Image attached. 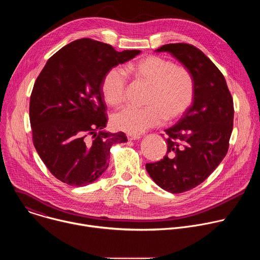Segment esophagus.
I'll return each mask as SVG.
<instances>
[{
    "mask_svg": "<svg viewBox=\"0 0 260 260\" xmlns=\"http://www.w3.org/2000/svg\"><path fill=\"white\" fill-rule=\"evenodd\" d=\"M139 139H140V136H138V135H131V134L127 135L128 141H134V140H139Z\"/></svg>",
    "mask_w": 260,
    "mask_h": 260,
    "instance_id": "obj_1",
    "label": "esophagus"
}]
</instances>
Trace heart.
Here are the masks:
<instances>
[{"label":"heart","mask_w":260,"mask_h":260,"mask_svg":"<svg viewBox=\"0 0 260 260\" xmlns=\"http://www.w3.org/2000/svg\"><path fill=\"white\" fill-rule=\"evenodd\" d=\"M127 75L149 87L144 109L126 108L111 119L114 128L140 135L149 128L179 119L187 112L196 95L194 79L190 71L172 60L147 55L127 63L123 71L110 69L102 79L101 91L105 102L112 107L123 104L127 88Z\"/></svg>","instance_id":"obj_1"}]
</instances>
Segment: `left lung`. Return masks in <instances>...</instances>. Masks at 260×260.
<instances>
[{
	"label": "left lung",
	"mask_w": 260,
	"mask_h": 260,
	"mask_svg": "<svg viewBox=\"0 0 260 260\" xmlns=\"http://www.w3.org/2000/svg\"><path fill=\"white\" fill-rule=\"evenodd\" d=\"M155 51L170 52L194 79L192 105L178 123L165 131L167 155L146 164L159 187L182 193L203 183L225 157L234 126V101L224 76L196 46L167 44Z\"/></svg>",
	"instance_id": "left-lung-1"
}]
</instances>
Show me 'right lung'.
I'll return each mask as SVG.
<instances>
[{
  "label": "right lung",
  "mask_w": 260,
  "mask_h": 260,
  "mask_svg": "<svg viewBox=\"0 0 260 260\" xmlns=\"http://www.w3.org/2000/svg\"><path fill=\"white\" fill-rule=\"evenodd\" d=\"M140 50L116 51L92 39L73 41L54 53L37 78L29 101L32 143L59 181L85 186L108 168L110 148L127 141L122 132H104L105 74Z\"/></svg>",
  "instance_id": "add662e5"
}]
</instances>
